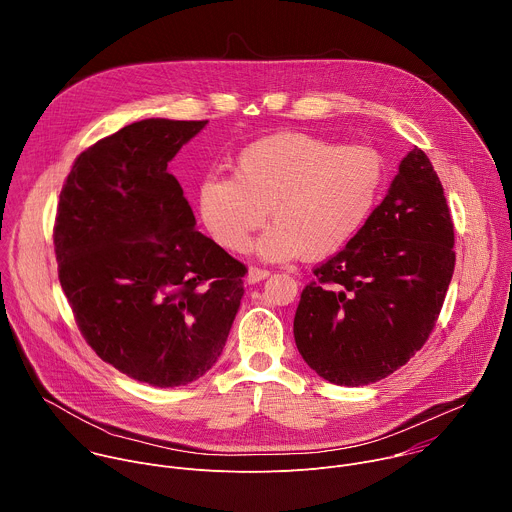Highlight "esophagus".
I'll use <instances>...</instances> for the list:
<instances>
[{"instance_id":"34e87169","label":"esophagus","mask_w":512,"mask_h":512,"mask_svg":"<svg viewBox=\"0 0 512 512\" xmlns=\"http://www.w3.org/2000/svg\"><path fill=\"white\" fill-rule=\"evenodd\" d=\"M265 277H269V271H267V269L251 267V269L247 271V283H259V281H263Z\"/></svg>"}]
</instances>
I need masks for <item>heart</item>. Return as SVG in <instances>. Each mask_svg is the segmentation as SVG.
Listing matches in <instances>:
<instances>
[{
	"label": "heart",
	"mask_w": 512,
	"mask_h": 512,
	"mask_svg": "<svg viewBox=\"0 0 512 512\" xmlns=\"http://www.w3.org/2000/svg\"><path fill=\"white\" fill-rule=\"evenodd\" d=\"M383 160L367 145L336 148L308 133L261 137L237 156L233 176H208L198 210L212 239L243 251L269 210L255 251L267 261L326 257L369 221L383 188Z\"/></svg>",
	"instance_id": "b5f03b06"
}]
</instances>
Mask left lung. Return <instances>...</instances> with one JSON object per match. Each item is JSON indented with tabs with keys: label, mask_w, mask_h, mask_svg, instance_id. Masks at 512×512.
Listing matches in <instances>:
<instances>
[{
	"label": "left lung",
	"mask_w": 512,
	"mask_h": 512,
	"mask_svg": "<svg viewBox=\"0 0 512 512\" xmlns=\"http://www.w3.org/2000/svg\"><path fill=\"white\" fill-rule=\"evenodd\" d=\"M454 263L444 186L415 148L358 235L302 291L294 338L308 367L344 387L395 373L433 330Z\"/></svg>",
	"instance_id": "8db88e82"
}]
</instances>
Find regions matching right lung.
Masks as SVG:
<instances>
[{"label":"right lung","mask_w":512,"mask_h":512,"mask_svg":"<svg viewBox=\"0 0 512 512\" xmlns=\"http://www.w3.org/2000/svg\"><path fill=\"white\" fill-rule=\"evenodd\" d=\"M208 121L141 119L97 141L60 192L58 279L91 348L123 375L180 387L221 356L245 265L196 231L168 164Z\"/></svg>","instance_id":"right-lung-1"}]
</instances>
